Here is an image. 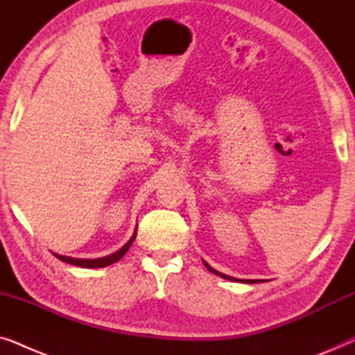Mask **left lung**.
<instances>
[{"label":"left lung","mask_w":355,"mask_h":355,"mask_svg":"<svg viewBox=\"0 0 355 355\" xmlns=\"http://www.w3.org/2000/svg\"><path fill=\"white\" fill-rule=\"evenodd\" d=\"M203 263H205V266H207V270L208 271H211V273H215V275H218V276H221V278H225V279H231V281H241V283H259V281H254V279H236V278H232V276H227V275H223V273H220V271H216L215 268H211L210 265L207 263V261H203Z\"/></svg>","instance_id":"obj_1"}]
</instances>
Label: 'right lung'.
I'll use <instances>...</instances> for the list:
<instances>
[{
    "instance_id": "obj_1",
    "label": "right lung",
    "mask_w": 355,
    "mask_h": 355,
    "mask_svg": "<svg viewBox=\"0 0 355 355\" xmlns=\"http://www.w3.org/2000/svg\"><path fill=\"white\" fill-rule=\"evenodd\" d=\"M135 236H137V231L134 232V236L130 237L128 244H125L124 247H121V249L118 252H114V254L111 255H106L103 257V259H92V260H85V259H72V257H64V255H58L55 254L58 259H60L61 261H66V263L69 265H76V266H82V268H103V266H108L111 263H114V261L121 260L124 257L125 252L129 250L130 244H132Z\"/></svg>"
}]
</instances>
